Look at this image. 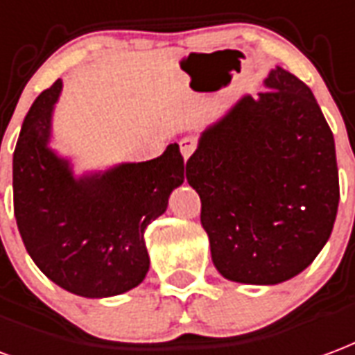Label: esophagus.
I'll return each instance as SVG.
<instances>
[{"instance_id":"esophagus-1","label":"esophagus","mask_w":355,"mask_h":355,"mask_svg":"<svg viewBox=\"0 0 355 355\" xmlns=\"http://www.w3.org/2000/svg\"><path fill=\"white\" fill-rule=\"evenodd\" d=\"M196 146H198V143H196V139L193 137L182 139V141H180V154H182V157L188 159V157L193 154V150H196Z\"/></svg>"}]
</instances>
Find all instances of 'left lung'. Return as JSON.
<instances>
[{
    "label": "left lung",
    "mask_w": 355,
    "mask_h": 355,
    "mask_svg": "<svg viewBox=\"0 0 355 355\" xmlns=\"http://www.w3.org/2000/svg\"><path fill=\"white\" fill-rule=\"evenodd\" d=\"M263 84L201 133L186 178L218 272L269 286L314 261L340 193L333 133L311 88L282 67Z\"/></svg>",
    "instance_id": "obj_1"
}]
</instances>
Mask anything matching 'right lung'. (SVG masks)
Returning <instances> with one entry per match:
<instances>
[{
  "instance_id": "obj_1",
  "label": "right lung",
  "mask_w": 355,
  "mask_h": 355,
  "mask_svg": "<svg viewBox=\"0 0 355 355\" xmlns=\"http://www.w3.org/2000/svg\"><path fill=\"white\" fill-rule=\"evenodd\" d=\"M62 80L39 94L24 118L12 154L15 218L26 250L44 277L88 299L133 290L150 258L146 225L184 182L177 143L141 164L75 177L71 162L49 146Z\"/></svg>"
}]
</instances>
